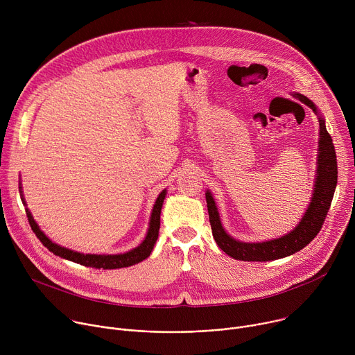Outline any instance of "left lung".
I'll list each match as a JSON object with an SVG mask.
<instances>
[{"label":"left lung","mask_w":355,"mask_h":355,"mask_svg":"<svg viewBox=\"0 0 355 355\" xmlns=\"http://www.w3.org/2000/svg\"><path fill=\"white\" fill-rule=\"evenodd\" d=\"M300 103L308 105L318 115L319 119V146H318V167L313 185L312 199L306 212L303 214L299 223L286 234L266 240V241H240L232 237L223 227L220 215L216 207L215 198L209 189H207V205L209 214V222L212 234L216 244L227 256L240 261H272L295 254L303 247L308 245L320 232L326 219L331 199L337 185V160L331 136L329 135L324 123V118L319 112L318 107L309 98L302 94H292Z\"/></svg>","instance_id":"1"}]
</instances>
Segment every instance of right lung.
<instances>
[{"label": "right lung", "mask_w": 355, "mask_h": 355, "mask_svg": "<svg viewBox=\"0 0 355 355\" xmlns=\"http://www.w3.org/2000/svg\"><path fill=\"white\" fill-rule=\"evenodd\" d=\"M19 192L22 193V187H19ZM166 195H167V189H163L159 193V196H157V199L155 202L153 211H151V215H150L148 229H147L144 240L137 247H135V248H132V250H129L126 252H121V254H83V252H78V251L62 247V245L56 244L55 241L50 240L40 230V227L35 222V219H33V216H32V214H31V211L28 208H26V215H28L29 225H31L33 233L36 234V237L42 241V244L44 247L49 248V251H52L53 254H56V256H59V257H62L64 260H69V261L85 266V267L115 270V268H123V267L135 266V264L146 260L151 254V251H153V247H155V244L157 241V237H159L160 214H162V208H163V202L166 199ZM22 200H24V204L26 207V202H25L24 195H22Z\"/></svg>", "instance_id": "obj_1"}]
</instances>
